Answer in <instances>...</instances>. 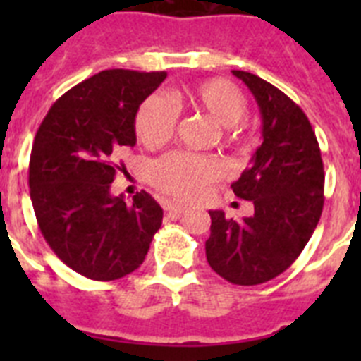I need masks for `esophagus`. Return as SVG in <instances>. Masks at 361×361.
<instances>
[{"mask_svg": "<svg viewBox=\"0 0 361 361\" xmlns=\"http://www.w3.org/2000/svg\"><path fill=\"white\" fill-rule=\"evenodd\" d=\"M164 209L168 215L177 219V216H180L184 212H186V206H180V204H164Z\"/></svg>", "mask_w": 361, "mask_h": 361, "instance_id": "34e87169", "label": "esophagus"}]
</instances>
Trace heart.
I'll list each match as a JSON object with an SVG mask.
<instances>
[{
  "label": "heart",
  "instance_id": "obj_1",
  "mask_svg": "<svg viewBox=\"0 0 361 361\" xmlns=\"http://www.w3.org/2000/svg\"><path fill=\"white\" fill-rule=\"evenodd\" d=\"M175 104L202 111L213 123L222 126L224 141L229 145L244 141L247 99L238 86L226 79H206L186 86L171 95ZM178 111L166 97L153 94L146 97L135 114V133L148 148H159L173 137ZM222 175V166L208 155L173 152L159 159L152 168L153 184L180 200H193Z\"/></svg>",
  "mask_w": 361,
  "mask_h": 361
}]
</instances>
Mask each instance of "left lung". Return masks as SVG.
I'll list each match as a JSON object with an SVG mask.
<instances>
[{"label": "left lung", "mask_w": 361, "mask_h": 361, "mask_svg": "<svg viewBox=\"0 0 361 361\" xmlns=\"http://www.w3.org/2000/svg\"><path fill=\"white\" fill-rule=\"evenodd\" d=\"M233 75L250 88L262 116V145L231 184L238 199L253 202L255 213L237 222L220 209L209 212L206 257L228 282L257 286L288 269L311 238L324 208V162L295 101L255 73L233 70Z\"/></svg>", "instance_id": "left-lung-1"}]
</instances>
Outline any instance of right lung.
Listing matches in <instances>:
<instances>
[{
  "label": "right lung",
  "mask_w": 361,
  "mask_h": 361,
  "mask_svg": "<svg viewBox=\"0 0 361 361\" xmlns=\"http://www.w3.org/2000/svg\"><path fill=\"white\" fill-rule=\"evenodd\" d=\"M166 72L104 70L57 99L36 133L28 186L41 235L79 275L117 280L145 262L162 208L141 191L126 204L110 184L133 148L139 104Z\"/></svg>",
  "instance_id": "right-lung-1"
}]
</instances>
